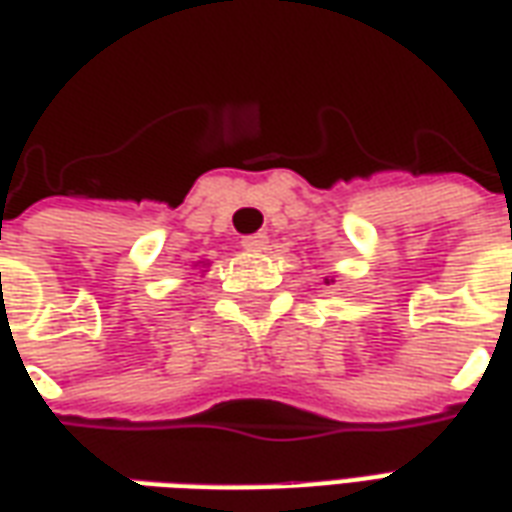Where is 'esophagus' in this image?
Returning a JSON list of instances; mask_svg holds the SVG:
<instances>
[{"label": "esophagus", "mask_w": 512, "mask_h": 512, "mask_svg": "<svg viewBox=\"0 0 512 512\" xmlns=\"http://www.w3.org/2000/svg\"><path fill=\"white\" fill-rule=\"evenodd\" d=\"M241 246H244L246 252H266V249H268V235H263V233L246 235V238H241Z\"/></svg>", "instance_id": "obj_1"}]
</instances>
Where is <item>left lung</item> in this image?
Returning <instances> with one entry per match:
<instances>
[{"instance_id":"1","label":"left lung","mask_w":512,"mask_h":512,"mask_svg":"<svg viewBox=\"0 0 512 512\" xmlns=\"http://www.w3.org/2000/svg\"><path fill=\"white\" fill-rule=\"evenodd\" d=\"M329 282H334V279H326V285H329Z\"/></svg>"}]
</instances>
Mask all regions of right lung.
<instances>
[{
  "label": "right lung",
  "instance_id": "obj_1",
  "mask_svg": "<svg viewBox=\"0 0 512 512\" xmlns=\"http://www.w3.org/2000/svg\"><path fill=\"white\" fill-rule=\"evenodd\" d=\"M197 266H200V268H208V263H205V260H200V263H197Z\"/></svg>",
  "mask_w": 512,
  "mask_h": 512
}]
</instances>
